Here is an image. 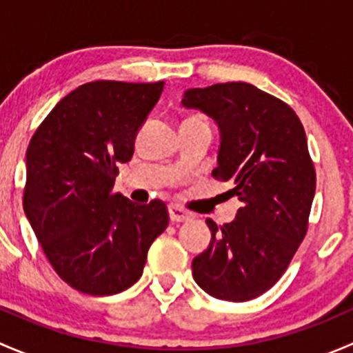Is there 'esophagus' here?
Segmentation results:
<instances>
[{
  "label": "esophagus",
  "instance_id": "obj_1",
  "mask_svg": "<svg viewBox=\"0 0 353 353\" xmlns=\"http://www.w3.org/2000/svg\"><path fill=\"white\" fill-rule=\"evenodd\" d=\"M169 216L172 222H186L191 219V213L177 205H169Z\"/></svg>",
  "mask_w": 353,
  "mask_h": 353
}]
</instances>
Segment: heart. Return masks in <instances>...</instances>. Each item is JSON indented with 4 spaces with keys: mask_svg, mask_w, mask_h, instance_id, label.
<instances>
[{
    "mask_svg": "<svg viewBox=\"0 0 353 353\" xmlns=\"http://www.w3.org/2000/svg\"><path fill=\"white\" fill-rule=\"evenodd\" d=\"M190 119H203V117H199V116H193V117H190Z\"/></svg>",
    "mask_w": 353,
    "mask_h": 353,
    "instance_id": "b5f03b06",
    "label": "heart"
}]
</instances>
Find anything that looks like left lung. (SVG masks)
<instances>
[{"label":"left lung","instance_id":"obj_1","mask_svg":"<svg viewBox=\"0 0 353 353\" xmlns=\"http://www.w3.org/2000/svg\"><path fill=\"white\" fill-rule=\"evenodd\" d=\"M183 105L219 124L212 176L243 201L230 223L206 220L212 241L193 259V279L216 299L251 301L279 282L307 232L316 170L304 126L290 105L244 81L190 88Z\"/></svg>","mask_w":353,"mask_h":353}]
</instances>
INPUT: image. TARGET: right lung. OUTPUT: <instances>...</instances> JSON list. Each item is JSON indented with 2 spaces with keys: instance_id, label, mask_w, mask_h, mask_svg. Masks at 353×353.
I'll use <instances>...</instances> for the list:
<instances>
[{
  "instance_id": "right-lung-1",
  "label": "right lung",
  "mask_w": 353,
  "mask_h": 353,
  "mask_svg": "<svg viewBox=\"0 0 353 353\" xmlns=\"http://www.w3.org/2000/svg\"><path fill=\"white\" fill-rule=\"evenodd\" d=\"M163 81L97 80L56 104L27 148L23 210L54 272L88 295L126 290L169 225L165 203L114 193L117 165L159 102Z\"/></svg>"
}]
</instances>
